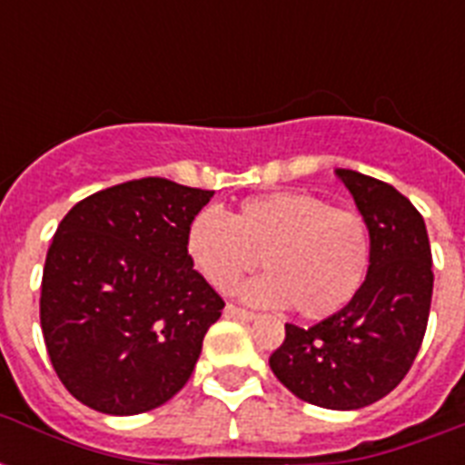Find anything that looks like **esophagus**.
Here are the masks:
<instances>
[{"label": "esophagus", "mask_w": 465, "mask_h": 465, "mask_svg": "<svg viewBox=\"0 0 465 465\" xmlns=\"http://www.w3.org/2000/svg\"><path fill=\"white\" fill-rule=\"evenodd\" d=\"M224 316H229V318H239V321H253L255 313H253V311L241 309V306H236V304H226Z\"/></svg>", "instance_id": "obj_1"}]
</instances>
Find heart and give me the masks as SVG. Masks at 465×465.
<instances>
[{"instance_id": "heart-1", "label": "heart", "mask_w": 465, "mask_h": 465, "mask_svg": "<svg viewBox=\"0 0 465 465\" xmlns=\"http://www.w3.org/2000/svg\"><path fill=\"white\" fill-rule=\"evenodd\" d=\"M185 255L217 292H232L258 268L268 275L241 294L258 306H287L306 321L352 304L371 265V229L357 210L331 207L309 193L248 197L232 219L200 210L185 226Z\"/></svg>"}]
</instances>
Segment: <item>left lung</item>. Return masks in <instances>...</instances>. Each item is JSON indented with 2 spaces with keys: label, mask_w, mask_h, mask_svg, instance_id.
I'll use <instances>...</instances> for the list:
<instances>
[{
  "label": "left lung",
  "mask_w": 465,
  "mask_h": 465,
  "mask_svg": "<svg viewBox=\"0 0 465 465\" xmlns=\"http://www.w3.org/2000/svg\"><path fill=\"white\" fill-rule=\"evenodd\" d=\"M371 229V265L352 304L311 328L284 325L270 369L297 398L357 411L389 396L418 357L432 304L425 219L393 185L338 168Z\"/></svg>",
  "instance_id": "left-lung-1"
}]
</instances>
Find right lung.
<instances>
[{
	"mask_svg": "<svg viewBox=\"0 0 465 465\" xmlns=\"http://www.w3.org/2000/svg\"><path fill=\"white\" fill-rule=\"evenodd\" d=\"M214 190L140 178L98 190L47 248L40 328L64 389L105 415L154 411L188 383L224 302L185 255Z\"/></svg>",
	"mask_w": 465,
	"mask_h": 465,
	"instance_id": "1",
	"label": "right lung"
}]
</instances>
